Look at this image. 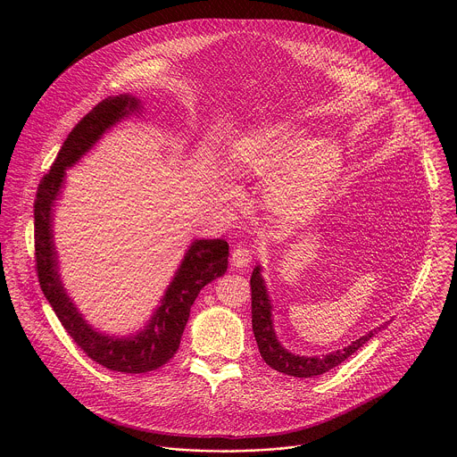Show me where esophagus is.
<instances>
[{"instance_id": "esophagus-1", "label": "esophagus", "mask_w": 457, "mask_h": 457, "mask_svg": "<svg viewBox=\"0 0 457 457\" xmlns=\"http://www.w3.org/2000/svg\"><path fill=\"white\" fill-rule=\"evenodd\" d=\"M253 257H255V252H253L250 246L239 245V246L234 248V252H232V263H234L236 267L245 269V267H248V265L253 262Z\"/></svg>"}]
</instances>
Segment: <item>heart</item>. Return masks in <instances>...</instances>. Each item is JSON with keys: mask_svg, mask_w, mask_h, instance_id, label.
<instances>
[{"mask_svg": "<svg viewBox=\"0 0 457 457\" xmlns=\"http://www.w3.org/2000/svg\"><path fill=\"white\" fill-rule=\"evenodd\" d=\"M228 169L239 178L265 179L267 207L287 221L315 212L343 170V149L330 137L304 140L290 125L262 127L241 135L230 149Z\"/></svg>", "mask_w": 457, "mask_h": 457, "instance_id": "heart-1", "label": "heart"}]
</instances>
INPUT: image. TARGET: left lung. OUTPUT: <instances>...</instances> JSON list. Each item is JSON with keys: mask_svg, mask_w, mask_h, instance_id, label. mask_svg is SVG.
<instances>
[{"mask_svg": "<svg viewBox=\"0 0 457 457\" xmlns=\"http://www.w3.org/2000/svg\"><path fill=\"white\" fill-rule=\"evenodd\" d=\"M252 324H253V334L261 350L262 359L265 361L267 366L272 370L288 375V377H297V378H313L319 375H324L346 361L352 353H355L366 341H370L378 330L387 327V322L384 326L377 327L370 330L366 336L355 339L352 345L345 346L343 350L330 352L322 357H304V355H295L288 352L276 337L274 326H272V306L270 299L263 283V278L261 274V265L253 269L252 279Z\"/></svg>", "mask_w": 457, "mask_h": 457, "instance_id": "left-lung-1", "label": "left lung"}]
</instances>
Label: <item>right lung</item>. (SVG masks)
Instances as JSON below:
<instances>
[{
  "instance_id": "add662e5",
  "label": "right lung",
  "mask_w": 457,
  "mask_h": 457,
  "mask_svg": "<svg viewBox=\"0 0 457 457\" xmlns=\"http://www.w3.org/2000/svg\"><path fill=\"white\" fill-rule=\"evenodd\" d=\"M140 109V102L131 95L109 96L93 107L68 133L51 170L42 178L35 198V262L40 288L77 346L95 362L120 373H147L169 362L179 348L198 292L223 276L228 265V243L225 239H195L147 326L127 337L93 328L68 297L53 234V207L62 194L65 170L73 167L111 127Z\"/></svg>"
}]
</instances>
